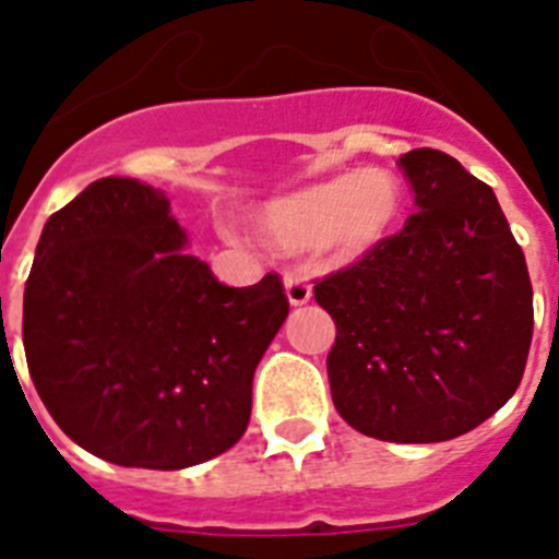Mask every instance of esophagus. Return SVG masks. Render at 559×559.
Here are the masks:
<instances>
[{
    "mask_svg": "<svg viewBox=\"0 0 559 559\" xmlns=\"http://www.w3.org/2000/svg\"><path fill=\"white\" fill-rule=\"evenodd\" d=\"M285 296H288V302L294 305V308H299V305H308L310 296H313V290H310L308 280L299 274H288L285 276Z\"/></svg>",
    "mask_w": 559,
    "mask_h": 559,
    "instance_id": "esophagus-1",
    "label": "esophagus"
}]
</instances>
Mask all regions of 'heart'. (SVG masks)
<instances>
[{
	"label": "heart",
	"mask_w": 559,
	"mask_h": 559,
	"mask_svg": "<svg viewBox=\"0 0 559 559\" xmlns=\"http://www.w3.org/2000/svg\"><path fill=\"white\" fill-rule=\"evenodd\" d=\"M403 187L394 173L364 167L274 195L251 215L257 237L280 251L313 249L330 265L372 254L397 226Z\"/></svg>",
	"instance_id": "obj_1"
}]
</instances>
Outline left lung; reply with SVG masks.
<instances>
[{"instance_id": "1", "label": "left lung", "mask_w": 559, "mask_h": 559, "mask_svg": "<svg viewBox=\"0 0 559 559\" xmlns=\"http://www.w3.org/2000/svg\"><path fill=\"white\" fill-rule=\"evenodd\" d=\"M417 212L313 288L333 316L338 414L383 442H445L515 394L532 344V283L496 192L453 156H400Z\"/></svg>"}]
</instances>
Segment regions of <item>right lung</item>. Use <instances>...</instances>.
I'll list each match as a JSON object with an SVG mask.
<instances>
[{
    "label": "right lung",
    "instance_id": "1",
    "mask_svg": "<svg viewBox=\"0 0 559 559\" xmlns=\"http://www.w3.org/2000/svg\"><path fill=\"white\" fill-rule=\"evenodd\" d=\"M187 246L165 192L128 176L92 181L38 237L29 378L61 431L111 464L181 471L229 451L288 319L280 276L226 288Z\"/></svg>",
    "mask_w": 559,
    "mask_h": 559
}]
</instances>
